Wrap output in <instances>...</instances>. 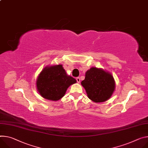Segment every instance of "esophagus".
I'll return each instance as SVG.
<instances>
[{"label":"esophagus","mask_w":148,"mask_h":148,"mask_svg":"<svg viewBox=\"0 0 148 148\" xmlns=\"http://www.w3.org/2000/svg\"><path fill=\"white\" fill-rule=\"evenodd\" d=\"M76 80H77V83H80V79H79V77H77V78H76Z\"/></svg>","instance_id":"obj_1"}]
</instances>
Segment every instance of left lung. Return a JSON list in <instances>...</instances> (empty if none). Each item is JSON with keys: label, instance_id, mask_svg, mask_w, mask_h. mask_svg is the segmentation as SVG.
Wrapping results in <instances>:
<instances>
[{"label": "left lung", "instance_id": "left-lung-1", "mask_svg": "<svg viewBox=\"0 0 148 148\" xmlns=\"http://www.w3.org/2000/svg\"><path fill=\"white\" fill-rule=\"evenodd\" d=\"M81 83L88 97L96 103L108 100L115 88L112 75L96 67H92L86 72L85 79Z\"/></svg>", "mask_w": 148, "mask_h": 148}]
</instances>
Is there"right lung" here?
<instances>
[{
	"label": "right lung",
	"instance_id": "right-lung-1",
	"mask_svg": "<svg viewBox=\"0 0 148 148\" xmlns=\"http://www.w3.org/2000/svg\"><path fill=\"white\" fill-rule=\"evenodd\" d=\"M75 83V79L67 75L62 65L59 64L45 67L38 77L36 87L42 97L57 101L64 96L70 86Z\"/></svg>",
	"mask_w": 148,
	"mask_h": 148
}]
</instances>
